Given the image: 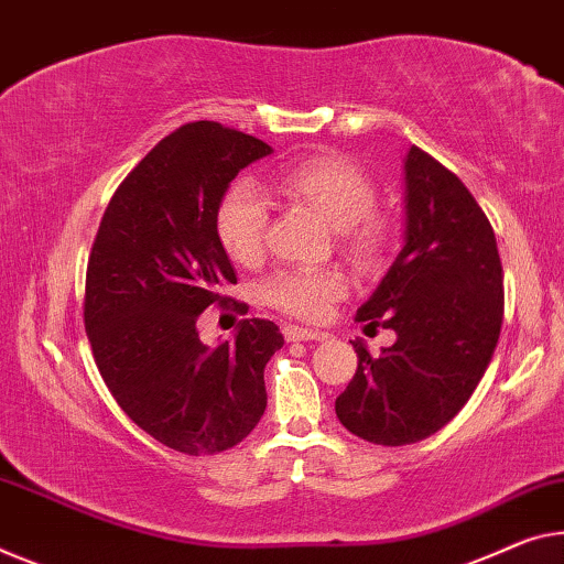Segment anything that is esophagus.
Masks as SVG:
<instances>
[{
  "label": "esophagus",
  "instance_id": "esophagus-1",
  "mask_svg": "<svg viewBox=\"0 0 564 564\" xmlns=\"http://www.w3.org/2000/svg\"><path fill=\"white\" fill-rule=\"evenodd\" d=\"M282 335L288 343H300V340H325V333H317V330H307V327H300V325H284L282 327Z\"/></svg>",
  "mask_w": 564,
  "mask_h": 564
}]
</instances>
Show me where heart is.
<instances>
[{
  "label": "heart",
  "instance_id": "heart-1",
  "mask_svg": "<svg viewBox=\"0 0 564 564\" xmlns=\"http://www.w3.org/2000/svg\"><path fill=\"white\" fill-rule=\"evenodd\" d=\"M274 192L292 204H302L330 224L337 245L355 264L372 267L388 252L393 239L391 221L378 214L376 184L358 163L343 155H312L282 171ZM270 209L262 194L249 184L231 186L216 206V237L224 252L239 264H254L264 254ZM348 282L337 270H290L262 284L267 305L302 319H319Z\"/></svg>",
  "mask_w": 564,
  "mask_h": 564
}]
</instances>
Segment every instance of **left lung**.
Segmentation results:
<instances>
[{
    "instance_id": "obj_1",
    "label": "left lung",
    "mask_w": 564,
    "mask_h": 564,
    "mask_svg": "<svg viewBox=\"0 0 564 564\" xmlns=\"http://www.w3.org/2000/svg\"><path fill=\"white\" fill-rule=\"evenodd\" d=\"M403 171V249L355 315L366 333L393 330L395 343L370 355L352 340L358 370L335 401L343 426L380 446L429 438L464 409L505 317V272L487 214L419 145Z\"/></svg>"
}]
</instances>
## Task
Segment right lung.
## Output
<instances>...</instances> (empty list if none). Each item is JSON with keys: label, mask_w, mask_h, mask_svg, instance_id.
Masks as SVG:
<instances>
[{"label": "right lung", "mask_w": 564, "mask_h": 564, "mask_svg": "<svg viewBox=\"0 0 564 564\" xmlns=\"http://www.w3.org/2000/svg\"><path fill=\"white\" fill-rule=\"evenodd\" d=\"M270 153L214 120L181 126L128 173L93 241L83 317L95 366L128 419L173 452H227L267 409L264 366L284 345L280 327L241 319L234 340L209 348L196 319L227 305L221 292L237 284L216 206L241 169Z\"/></svg>", "instance_id": "right-lung-1"}]
</instances>
